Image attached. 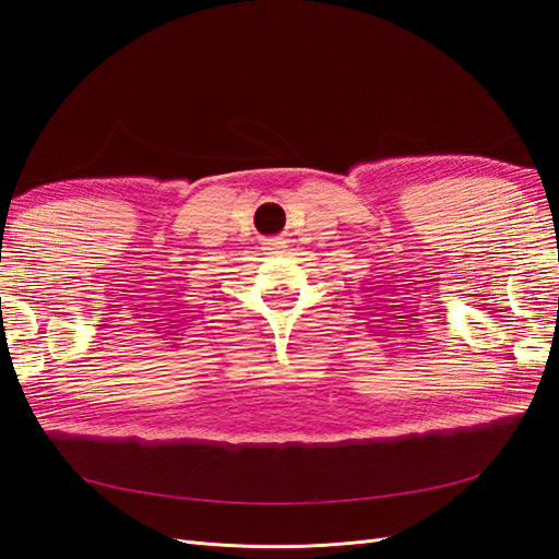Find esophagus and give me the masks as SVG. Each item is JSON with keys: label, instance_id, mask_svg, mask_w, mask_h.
<instances>
[{"label": "esophagus", "instance_id": "34e87169", "mask_svg": "<svg viewBox=\"0 0 559 559\" xmlns=\"http://www.w3.org/2000/svg\"><path fill=\"white\" fill-rule=\"evenodd\" d=\"M265 249H267L270 253H277L280 249H284V242H282V240H277V238H273V240H267V242H265Z\"/></svg>", "mask_w": 559, "mask_h": 559}]
</instances>
